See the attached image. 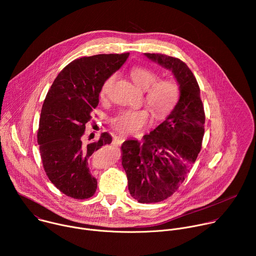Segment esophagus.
I'll use <instances>...</instances> for the list:
<instances>
[{
  "mask_svg": "<svg viewBox=\"0 0 256 256\" xmlns=\"http://www.w3.org/2000/svg\"><path fill=\"white\" fill-rule=\"evenodd\" d=\"M124 138H122V136H116L114 138V142H112V144H114V146H120L122 142H124Z\"/></svg>",
  "mask_w": 256,
  "mask_h": 256,
  "instance_id": "obj_1",
  "label": "esophagus"
}]
</instances>
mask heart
Listing matches in <instances>:
<instances>
[{
	"label": "heart",
	"mask_w": 256,
	"mask_h": 256,
	"mask_svg": "<svg viewBox=\"0 0 256 256\" xmlns=\"http://www.w3.org/2000/svg\"><path fill=\"white\" fill-rule=\"evenodd\" d=\"M130 78L138 87L144 90L146 103L151 108L155 118H163L172 112L179 96V86L176 81L173 79L158 80V75L154 70L140 66H136L130 70ZM114 80L116 75H110L104 80L100 88L102 98L108 94ZM149 118L148 109H128L112 120V126L120 134L128 136L144 128Z\"/></svg>",
	"instance_id": "b5f03b06"
}]
</instances>
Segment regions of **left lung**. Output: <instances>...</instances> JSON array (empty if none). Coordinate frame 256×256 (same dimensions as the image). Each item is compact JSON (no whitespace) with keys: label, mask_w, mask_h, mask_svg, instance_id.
Listing matches in <instances>:
<instances>
[{"label":"left lung","mask_w":256,"mask_h":256,"mask_svg":"<svg viewBox=\"0 0 256 256\" xmlns=\"http://www.w3.org/2000/svg\"><path fill=\"white\" fill-rule=\"evenodd\" d=\"M172 70L180 97L168 118L142 140L122 144V165L128 190L140 204L162 202L184 181L202 149L204 134V109L200 86L190 68L177 58L144 54Z\"/></svg>","instance_id":"left-lung-1"}]
</instances>
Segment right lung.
I'll return each mask as SVG.
<instances>
[{"label": "right lung", "instance_id": "obj_1", "mask_svg": "<svg viewBox=\"0 0 256 256\" xmlns=\"http://www.w3.org/2000/svg\"><path fill=\"white\" fill-rule=\"evenodd\" d=\"M128 54H96L72 60L60 72L46 94L38 130L40 157L48 179L70 198L87 200L97 190L88 161L112 138L103 132L98 140L84 144L82 136L99 103L102 83Z\"/></svg>", "mask_w": 256, "mask_h": 256}]
</instances>
